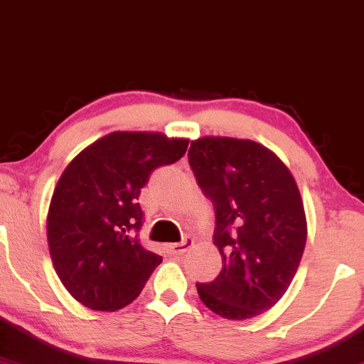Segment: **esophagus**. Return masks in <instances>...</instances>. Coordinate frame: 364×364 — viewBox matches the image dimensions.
Returning <instances> with one entry per match:
<instances>
[{
	"mask_svg": "<svg viewBox=\"0 0 364 364\" xmlns=\"http://www.w3.org/2000/svg\"><path fill=\"white\" fill-rule=\"evenodd\" d=\"M192 245H194V242H192L191 238H186V240H182V242H178V243H170L168 249H170V252H172V254H175V255H182L183 252L189 250Z\"/></svg>",
	"mask_w": 364,
	"mask_h": 364,
	"instance_id": "34e87169",
	"label": "esophagus"
}]
</instances>
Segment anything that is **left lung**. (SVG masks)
Returning a JSON list of instances; mask_svg holds the SVG:
<instances>
[{
    "mask_svg": "<svg viewBox=\"0 0 364 364\" xmlns=\"http://www.w3.org/2000/svg\"><path fill=\"white\" fill-rule=\"evenodd\" d=\"M189 164L215 204L213 243L220 276L198 283L200 301L220 317L247 320L274 306L305 250L306 216L296 181L274 151L250 139L204 136Z\"/></svg>",
    "mask_w": 364,
    "mask_h": 364,
    "instance_id": "8db88e82",
    "label": "left lung"
}]
</instances>
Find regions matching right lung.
Returning <instances> with one entry per match:
<instances>
[{"label": "right lung", "mask_w": 364, "mask_h": 364, "mask_svg": "<svg viewBox=\"0 0 364 364\" xmlns=\"http://www.w3.org/2000/svg\"><path fill=\"white\" fill-rule=\"evenodd\" d=\"M189 139L115 131L71 160L47 213V243L64 288L81 305L114 311L139 296L161 257L141 245L139 192L158 166L186 155Z\"/></svg>", "instance_id": "obj_1"}]
</instances>
